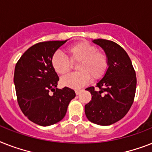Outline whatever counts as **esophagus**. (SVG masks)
I'll return each instance as SVG.
<instances>
[{
  "mask_svg": "<svg viewBox=\"0 0 152 152\" xmlns=\"http://www.w3.org/2000/svg\"><path fill=\"white\" fill-rule=\"evenodd\" d=\"M75 92H76V95H78V94H80V92H81V90H79V89H77V90H76V91H75Z\"/></svg>",
  "mask_w": 152,
  "mask_h": 152,
  "instance_id": "1",
  "label": "esophagus"
}]
</instances>
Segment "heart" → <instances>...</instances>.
<instances>
[{
    "mask_svg": "<svg viewBox=\"0 0 152 152\" xmlns=\"http://www.w3.org/2000/svg\"><path fill=\"white\" fill-rule=\"evenodd\" d=\"M66 52L72 62L78 61V72L69 74L61 79L62 85L71 88H80L91 80L102 78L108 66L105 54L98 51L97 47L87 41H80L66 48ZM51 65L59 75H65L71 69V63L62 53L55 52L51 58Z\"/></svg>",
    "mask_w": 152,
    "mask_h": 152,
    "instance_id": "b5f03b06",
    "label": "heart"
}]
</instances>
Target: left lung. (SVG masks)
I'll return each mask as SVG.
<instances>
[{
  "label": "left lung",
  "mask_w": 152,
  "mask_h": 152,
  "mask_svg": "<svg viewBox=\"0 0 152 152\" xmlns=\"http://www.w3.org/2000/svg\"><path fill=\"white\" fill-rule=\"evenodd\" d=\"M104 50L108 68L104 76L94 87L86 90L92 98L85 105L89 121L101 126H109L125 116L133 104L136 92L137 77L131 60L119 44L104 39L94 40Z\"/></svg>",
  "instance_id": "left-lung-1"
}]
</instances>
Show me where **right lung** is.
I'll list each match as a JSON object with an SVG mask.
<instances>
[{
    "instance_id": "add662e5",
    "label": "right lung",
    "mask_w": 152,
    "mask_h": 152,
    "mask_svg": "<svg viewBox=\"0 0 152 152\" xmlns=\"http://www.w3.org/2000/svg\"><path fill=\"white\" fill-rule=\"evenodd\" d=\"M66 41L34 44L21 56L15 68L18 105L29 120L42 126L63 119L70 101L76 97L75 91L69 87L57 88L59 78L51 65L53 55Z\"/></svg>"
}]
</instances>
